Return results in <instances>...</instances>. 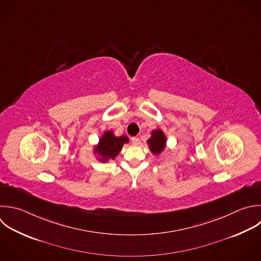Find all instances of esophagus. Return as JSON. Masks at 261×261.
<instances>
[{
    "mask_svg": "<svg viewBox=\"0 0 261 261\" xmlns=\"http://www.w3.org/2000/svg\"><path fill=\"white\" fill-rule=\"evenodd\" d=\"M132 143H133V145L138 146V145H140L141 141H140V139L138 137H134V138H132Z\"/></svg>",
    "mask_w": 261,
    "mask_h": 261,
    "instance_id": "esophagus-1",
    "label": "esophagus"
}]
</instances>
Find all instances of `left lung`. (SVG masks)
<instances>
[{
  "label": "left lung",
  "instance_id": "8db88e82",
  "mask_svg": "<svg viewBox=\"0 0 261 261\" xmlns=\"http://www.w3.org/2000/svg\"><path fill=\"white\" fill-rule=\"evenodd\" d=\"M148 144L150 147V150L154 154H159L163 151L165 147V136L164 134L160 130L157 129L152 133V138L148 140Z\"/></svg>",
  "mask_w": 261,
  "mask_h": 261
}]
</instances>
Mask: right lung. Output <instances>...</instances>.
<instances>
[{"mask_svg":"<svg viewBox=\"0 0 261 261\" xmlns=\"http://www.w3.org/2000/svg\"><path fill=\"white\" fill-rule=\"evenodd\" d=\"M128 139L125 136L114 137L112 132H106L101 138L99 145L96 148V152L102 157L101 161H107L114 159L121 151L124 143H127Z\"/></svg>","mask_w":261,"mask_h":261,"instance_id":"obj_1","label":"right lung"}]
</instances>
